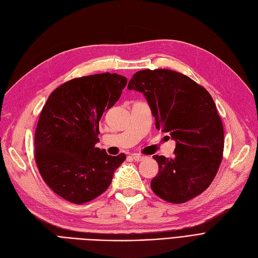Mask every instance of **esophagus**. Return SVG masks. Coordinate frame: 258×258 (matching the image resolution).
<instances>
[{"instance_id":"obj_1","label":"esophagus","mask_w":258,"mask_h":258,"mask_svg":"<svg viewBox=\"0 0 258 258\" xmlns=\"http://www.w3.org/2000/svg\"><path fill=\"white\" fill-rule=\"evenodd\" d=\"M131 156H132V158L135 159L136 162H141V161H143V159L145 158L144 156H141L140 154H132Z\"/></svg>"}]
</instances>
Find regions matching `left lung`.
Segmentation results:
<instances>
[{
  "label": "left lung",
  "instance_id": "left-lung-1",
  "mask_svg": "<svg viewBox=\"0 0 258 258\" xmlns=\"http://www.w3.org/2000/svg\"><path fill=\"white\" fill-rule=\"evenodd\" d=\"M129 90L141 92L156 128L168 132L176 142L175 156L154 155L159 171L151 187L170 203H184L205 191L224 152V127L213 97L186 76L168 69L136 73Z\"/></svg>",
  "mask_w": 258,
  "mask_h": 258
}]
</instances>
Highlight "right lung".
<instances>
[{
  "label": "right lung",
  "instance_id": "right-lung-1",
  "mask_svg": "<svg viewBox=\"0 0 258 258\" xmlns=\"http://www.w3.org/2000/svg\"><path fill=\"white\" fill-rule=\"evenodd\" d=\"M127 78L97 74L55 89L43 106L34 136L36 162L45 183L75 204L87 203L107 190L126 159L95 148L100 119L115 105Z\"/></svg>",
  "mask_w": 258,
  "mask_h": 258
}]
</instances>
